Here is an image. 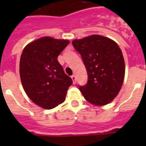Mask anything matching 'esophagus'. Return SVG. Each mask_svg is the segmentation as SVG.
Instances as JSON below:
<instances>
[{
  "label": "esophagus",
  "mask_w": 146,
  "mask_h": 146,
  "mask_svg": "<svg viewBox=\"0 0 146 146\" xmlns=\"http://www.w3.org/2000/svg\"><path fill=\"white\" fill-rule=\"evenodd\" d=\"M71 78H72V80H73V83H76V76L75 75L71 76Z\"/></svg>",
  "instance_id": "1"
}]
</instances>
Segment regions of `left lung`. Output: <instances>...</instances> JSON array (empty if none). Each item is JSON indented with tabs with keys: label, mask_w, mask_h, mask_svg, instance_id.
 <instances>
[{
	"label": "left lung",
	"mask_w": 146,
	"mask_h": 146,
	"mask_svg": "<svg viewBox=\"0 0 146 146\" xmlns=\"http://www.w3.org/2000/svg\"><path fill=\"white\" fill-rule=\"evenodd\" d=\"M82 57L88 74L80 90L87 102L102 106L112 102L122 86L125 75L122 51L114 41L92 35L72 42Z\"/></svg>",
	"instance_id": "left-lung-1"
}]
</instances>
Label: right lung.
<instances>
[{
    "instance_id": "1",
    "label": "right lung",
    "mask_w": 146,
    "mask_h": 146,
    "mask_svg": "<svg viewBox=\"0 0 146 146\" xmlns=\"http://www.w3.org/2000/svg\"><path fill=\"white\" fill-rule=\"evenodd\" d=\"M69 43L68 40L46 36L27 44L22 53L19 75L23 87L29 98L44 109L63 103L73 83L57 60Z\"/></svg>"
}]
</instances>
